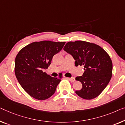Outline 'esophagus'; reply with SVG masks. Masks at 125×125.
<instances>
[{
    "label": "esophagus",
    "instance_id": "1",
    "mask_svg": "<svg viewBox=\"0 0 125 125\" xmlns=\"http://www.w3.org/2000/svg\"><path fill=\"white\" fill-rule=\"evenodd\" d=\"M68 79L70 80V81L71 82H74L75 81V79H74V77H70V78H68Z\"/></svg>",
    "mask_w": 125,
    "mask_h": 125
}]
</instances>
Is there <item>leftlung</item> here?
Instances as JSON below:
<instances>
[{
  "label": "left lung",
  "mask_w": 125,
  "mask_h": 125,
  "mask_svg": "<svg viewBox=\"0 0 125 125\" xmlns=\"http://www.w3.org/2000/svg\"><path fill=\"white\" fill-rule=\"evenodd\" d=\"M73 57L76 66H83L85 71L76 80L83 87L75 93L84 99L97 96L104 90L112 77V62L109 55L98 45L83 42H68L63 48Z\"/></svg>",
  "instance_id": "obj_1"
}]
</instances>
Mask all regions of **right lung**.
I'll return each mask as SVG.
<instances>
[{
  "label": "right lung",
  "instance_id": "obj_1",
  "mask_svg": "<svg viewBox=\"0 0 125 125\" xmlns=\"http://www.w3.org/2000/svg\"><path fill=\"white\" fill-rule=\"evenodd\" d=\"M65 43L46 40L33 42L18 52L15 59V74L22 88L32 98L43 100L54 94L61 80L51 77L42 70L48 68L54 55Z\"/></svg>",
  "mask_w": 125,
  "mask_h": 125
}]
</instances>
